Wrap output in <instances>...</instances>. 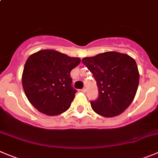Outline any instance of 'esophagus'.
<instances>
[{
  "label": "esophagus",
  "instance_id": "1",
  "mask_svg": "<svg viewBox=\"0 0 158 158\" xmlns=\"http://www.w3.org/2000/svg\"><path fill=\"white\" fill-rule=\"evenodd\" d=\"M81 92L86 93V89H85V88H83V89H81Z\"/></svg>",
  "mask_w": 158,
  "mask_h": 158
}]
</instances>
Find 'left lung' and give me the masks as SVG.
Returning <instances> with one entry per match:
<instances>
[{
    "label": "left lung",
    "instance_id": "8db88e82",
    "mask_svg": "<svg viewBox=\"0 0 158 158\" xmlns=\"http://www.w3.org/2000/svg\"><path fill=\"white\" fill-rule=\"evenodd\" d=\"M92 72L99 90L91 107L105 118L119 115L128 108L136 94L139 73L135 60L129 55L115 51L101 53L82 59Z\"/></svg>",
    "mask_w": 158,
    "mask_h": 158
}]
</instances>
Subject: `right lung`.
I'll list each match as a JSON object with an SVG mask.
<instances>
[{
  "label": "right lung",
  "mask_w": 158,
  "mask_h": 158,
  "mask_svg": "<svg viewBox=\"0 0 158 158\" xmlns=\"http://www.w3.org/2000/svg\"><path fill=\"white\" fill-rule=\"evenodd\" d=\"M80 61L79 57L51 49L31 54L22 76L23 89L31 104L49 116L66 111L77 92L72 86L70 72Z\"/></svg>",
  "instance_id": "add662e5"
}]
</instances>
